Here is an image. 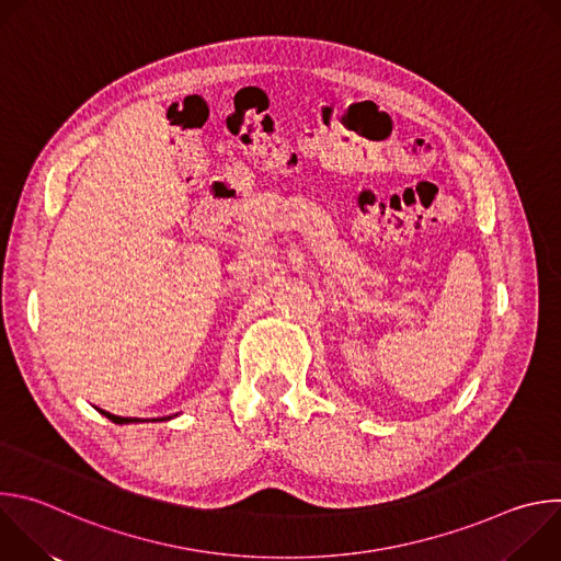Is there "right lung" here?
Masks as SVG:
<instances>
[{
  "label": "right lung",
  "mask_w": 561,
  "mask_h": 561,
  "mask_svg": "<svg viewBox=\"0 0 561 561\" xmlns=\"http://www.w3.org/2000/svg\"><path fill=\"white\" fill-rule=\"evenodd\" d=\"M100 413L102 415H106L111 422H115V424H130V422H139V420H133V417H119V415H113V413H106V411H102L100 409ZM167 420V417H164Z\"/></svg>",
  "instance_id": "add662e5"
}]
</instances>
